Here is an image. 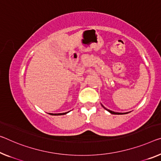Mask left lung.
Listing matches in <instances>:
<instances>
[{"label": "left lung", "mask_w": 161, "mask_h": 161, "mask_svg": "<svg viewBox=\"0 0 161 161\" xmlns=\"http://www.w3.org/2000/svg\"><path fill=\"white\" fill-rule=\"evenodd\" d=\"M101 106H103V108H104L106 110H107L108 112H110L111 114H127V113H125V114H123V113H119V112H113V111L108 110V109H107V108H106L104 107V106H103L102 104H101Z\"/></svg>", "instance_id": "1"}]
</instances>
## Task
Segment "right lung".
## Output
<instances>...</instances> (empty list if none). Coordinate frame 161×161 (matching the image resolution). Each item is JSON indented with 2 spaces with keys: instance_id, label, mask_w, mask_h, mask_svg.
I'll use <instances>...</instances> for the list:
<instances>
[{
  "instance_id": "1",
  "label": "right lung",
  "mask_w": 161,
  "mask_h": 161,
  "mask_svg": "<svg viewBox=\"0 0 161 161\" xmlns=\"http://www.w3.org/2000/svg\"><path fill=\"white\" fill-rule=\"evenodd\" d=\"M67 113H68V112H65V113H60V114H52V115H63V114H66Z\"/></svg>"
}]
</instances>
